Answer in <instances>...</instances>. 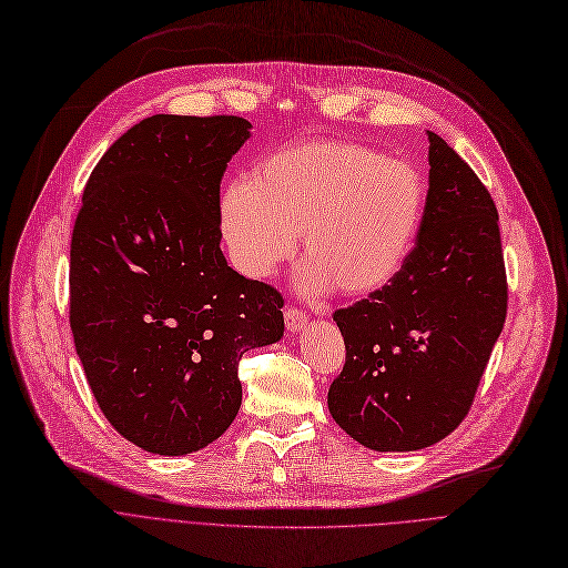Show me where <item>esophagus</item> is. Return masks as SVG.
I'll use <instances>...</instances> for the list:
<instances>
[{
  "mask_svg": "<svg viewBox=\"0 0 568 568\" xmlns=\"http://www.w3.org/2000/svg\"><path fill=\"white\" fill-rule=\"evenodd\" d=\"M284 321H286V331L288 333H298V331H303L307 326V316L298 307H288L284 312Z\"/></svg>",
  "mask_w": 568,
  "mask_h": 568,
  "instance_id": "obj_1",
  "label": "esophagus"
}]
</instances>
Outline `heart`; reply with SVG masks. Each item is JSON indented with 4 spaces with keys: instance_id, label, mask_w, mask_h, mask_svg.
<instances>
[{
    "instance_id": "obj_1",
    "label": "heart",
    "mask_w": 568,
    "mask_h": 568,
    "mask_svg": "<svg viewBox=\"0 0 568 568\" xmlns=\"http://www.w3.org/2000/svg\"><path fill=\"white\" fill-rule=\"evenodd\" d=\"M427 201L407 159L351 141H305L265 156L252 182L226 186L220 229L242 275L265 280L303 231L301 286L369 295L407 263Z\"/></svg>"
}]
</instances>
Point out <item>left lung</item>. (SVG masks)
I'll return each mask as SVG.
<instances>
[{"instance_id":"obj_1","label":"left lung","mask_w":568,"mask_h":568,"mask_svg":"<svg viewBox=\"0 0 568 568\" xmlns=\"http://www.w3.org/2000/svg\"><path fill=\"white\" fill-rule=\"evenodd\" d=\"M429 189L397 277L337 310L346 346L331 384L335 423L372 450H418L465 420L506 321L499 214L488 189L427 131Z\"/></svg>"}]
</instances>
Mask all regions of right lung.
Listing matches in <instances>:
<instances>
[{"mask_svg":"<svg viewBox=\"0 0 568 568\" xmlns=\"http://www.w3.org/2000/svg\"><path fill=\"white\" fill-rule=\"evenodd\" d=\"M252 124L152 115L94 166L69 265V321L94 399L124 439L186 455L242 402L237 363L284 335V301L222 254L220 184Z\"/></svg>","mask_w":568,"mask_h":568,"instance_id":"right-lung-1","label":"right lung"}]
</instances>
